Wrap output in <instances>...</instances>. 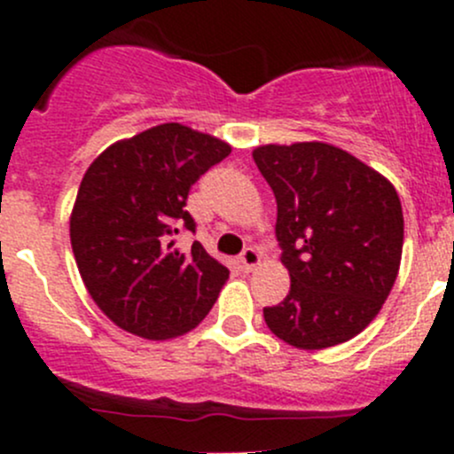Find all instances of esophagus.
I'll use <instances>...</instances> for the list:
<instances>
[{
    "label": "esophagus",
    "mask_w": 454,
    "mask_h": 454,
    "mask_svg": "<svg viewBox=\"0 0 454 454\" xmlns=\"http://www.w3.org/2000/svg\"><path fill=\"white\" fill-rule=\"evenodd\" d=\"M239 261H241V268H244L246 272H253L256 265H261V254L256 253L254 248H246L244 253H241Z\"/></svg>",
    "instance_id": "esophagus-1"
}]
</instances>
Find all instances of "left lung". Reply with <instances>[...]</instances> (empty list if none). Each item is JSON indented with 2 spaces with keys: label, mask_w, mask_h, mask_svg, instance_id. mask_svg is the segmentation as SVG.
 Masks as SVG:
<instances>
[{
  "label": "left lung",
  "mask_w": 454,
  "mask_h": 454,
  "mask_svg": "<svg viewBox=\"0 0 454 454\" xmlns=\"http://www.w3.org/2000/svg\"><path fill=\"white\" fill-rule=\"evenodd\" d=\"M277 198V239L290 294L263 308L274 336L327 349L358 336L400 272L404 215L382 173L327 142L253 151Z\"/></svg>",
  "instance_id": "obj_1"
}]
</instances>
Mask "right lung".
Returning a JSON list of instances; mask_svg holds the SVG:
<instances>
[{
    "instance_id": "add662e5",
    "label": "right lung",
    "mask_w": 454,
    "mask_h": 454,
    "mask_svg": "<svg viewBox=\"0 0 454 454\" xmlns=\"http://www.w3.org/2000/svg\"><path fill=\"white\" fill-rule=\"evenodd\" d=\"M231 145L180 122H164L109 145L81 180L70 241L87 292L114 325L146 340L195 329L217 301L228 268L200 241L173 244L200 176Z\"/></svg>"
}]
</instances>
